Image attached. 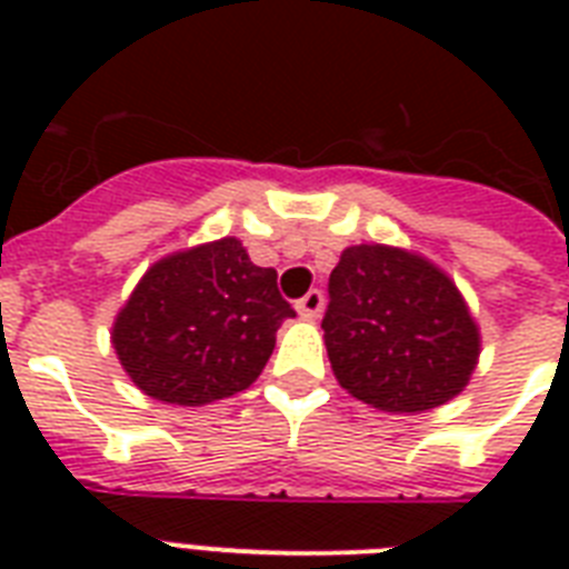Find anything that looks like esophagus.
<instances>
[{
  "mask_svg": "<svg viewBox=\"0 0 569 569\" xmlns=\"http://www.w3.org/2000/svg\"><path fill=\"white\" fill-rule=\"evenodd\" d=\"M321 307H325V295L319 289H310V292L303 295L301 301L295 303V310L301 312L303 319H319Z\"/></svg>",
  "mask_w": 569,
  "mask_h": 569,
  "instance_id": "obj_1",
  "label": "esophagus"
}]
</instances>
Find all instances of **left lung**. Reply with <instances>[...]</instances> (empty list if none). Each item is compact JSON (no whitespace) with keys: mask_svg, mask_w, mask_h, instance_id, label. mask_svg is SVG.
I'll list each match as a JSON object with an SVG mask.
<instances>
[{"mask_svg":"<svg viewBox=\"0 0 569 569\" xmlns=\"http://www.w3.org/2000/svg\"><path fill=\"white\" fill-rule=\"evenodd\" d=\"M321 319L342 387L389 413H422L469 383L481 337L458 286L428 259L387 244L342 250Z\"/></svg>","mask_w":569,"mask_h":569,"instance_id":"left-lung-1","label":"left lung"}]
</instances>
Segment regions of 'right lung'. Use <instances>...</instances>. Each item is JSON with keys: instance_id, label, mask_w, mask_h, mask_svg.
Wrapping results in <instances>:
<instances>
[{"instance_id": "1", "label": "right lung", "mask_w": 569, "mask_h": 569, "mask_svg": "<svg viewBox=\"0 0 569 569\" xmlns=\"http://www.w3.org/2000/svg\"><path fill=\"white\" fill-rule=\"evenodd\" d=\"M292 316L274 268L227 236L159 259L118 312L111 346L147 396L200 407L248 389Z\"/></svg>"}]
</instances>
